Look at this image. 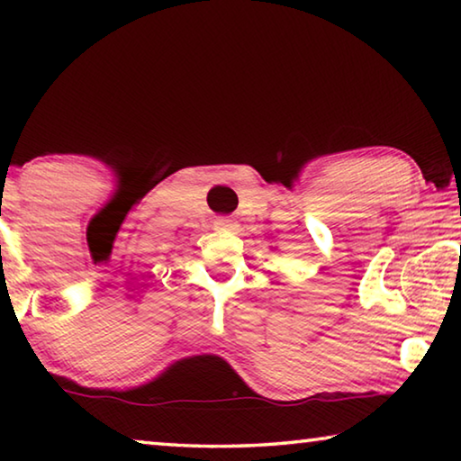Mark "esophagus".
I'll return each mask as SVG.
<instances>
[{
  "mask_svg": "<svg viewBox=\"0 0 461 461\" xmlns=\"http://www.w3.org/2000/svg\"><path fill=\"white\" fill-rule=\"evenodd\" d=\"M213 228L215 230H231L233 221L230 220V217H217V220L213 221Z\"/></svg>",
  "mask_w": 461,
  "mask_h": 461,
  "instance_id": "1",
  "label": "esophagus"
}]
</instances>
